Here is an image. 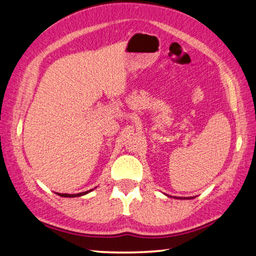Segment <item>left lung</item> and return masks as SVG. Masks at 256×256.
I'll return each mask as SVG.
<instances>
[{
    "mask_svg": "<svg viewBox=\"0 0 256 256\" xmlns=\"http://www.w3.org/2000/svg\"><path fill=\"white\" fill-rule=\"evenodd\" d=\"M180 200H182V198H180ZM184 200H190V198H185V197H184Z\"/></svg>",
    "mask_w": 256,
    "mask_h": 256,
    "instance_id": "obj_1",
    "label": "left lung"
}]
</instances>
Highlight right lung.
<instances>
[{
  "label": "right lung",
  "instance_id": "obj_1",
  "mask_svg": "<svg viewBox=\"0 0 256 256\" xmlns=\"http://www.w3.org/2000/svg\"><path fill=\"white\" fill-rule=\"evenodd\" d=\"M91 190H86V192H79V194H61V192H56V194L61 196V197H79V196H84L86 194H88V192H90Z\"/></svg>",
  "mask_w": 256,
  "mask_h": 256
}]
</instances>
